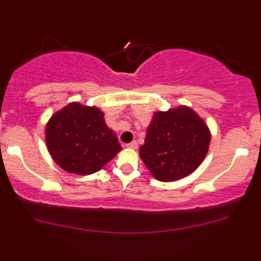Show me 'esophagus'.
Masks as SVG:
<instances>
[{
    "instance_id": "obj_1",
    "label": "esophagus",
    "mask_w": 261,
    "mask_h": 261,
    "mask_svg": "<svg viewBox=\"0 0 261 261\" xmlns=\"http://www.w3.org/2000/svg\"><path fill=\"white\" fill-rule=\"evenodd\" d=\"M126 146L128 147V148H133V149H136L137 148V146H139V144H137V142L136 141H133V142H130V143H127Z\"/></svg>"
}]
</instances>
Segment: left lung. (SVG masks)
Segmentation results:
<instances>
[{"label": "left lung", "mask_w": 261, "mask_h": 261, "mask_svg": "<svg viewBox=\"0 0 261 261\" xmlns=\"http://www.w3.org/2000/svg\"><path fill=\"white\" fill-rule=\"evenodd\" d=\"M212 134L187 106L153 113L140 156L158 181L181 180L196 170L209 150Z\"/></svg>", "instance_id": "8db88e82"}]
</instances>
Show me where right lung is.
<instances>
[{
	"label": "right lung",
	"mask_w": 261,
	"mask_h": 261,
	"mask_svg": "<svg viewBox=\"0 0 261 261\" xmlns=\"http://www.w3.org/2000/svg\"><path fill=\"white\" fill-rule=\"evenodd\" d=\"M47 150L64 171L91 175L121 150L117 135L107 126L105 113L71 102L56 112L45 128Z\"/></svg>",
	"instance_id": "add662e5"
}]
</instances>
